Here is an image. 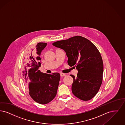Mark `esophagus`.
Segmentation results:
<instances>
[{"instance_id": "esophagus-1", "label": "esophagus", "mask_w": 125, "mask_h": 125, "mask_svg": "<svg viewBox=\"0 0 125 125\" xmlns=\"http://www.w3.org/2000/svg\"><path fill=\"white\" fill-rule=\"evenodd\" d=\"M60 76H66V75L64 73H60Z\"/></svg>"}]
</instances>
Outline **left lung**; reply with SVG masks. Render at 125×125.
<instances>
[{
    "mask_svg": "<svg viewBox=\"0 0 125 125\" xmlns=\"http://www.w3.org/2000/svg\"><path fill=\"white\" fill-rule=\"evenodd\" d=\"M52 44L65 51L68 64L76 66L78 71L76 77L71 75L73 78V94L83 101L91 99L98 93L103 80V62L97 48L89 40L80 36Z\"/></svg>",
    "mask_w": 125,
    "mask_h": 125,
    "instance_id": "1",
    "label": "left lung"
}]
</instances>
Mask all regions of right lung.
<instances>
[{
	"label": "right lung",
	"mask_w": 125,
	"mask_h": 125,
	"mask_svg": "<svg viewBox=\"0 0 125 125\" xmlns=\"http://www.w3.org/2000/svg\"><path fill=\"white\" fill-rule=\"evenodd\" d=\"M47 43L39 42L34 52L26 55L23 65V76L30 97L38 103L46 104L55 97L60 81L58 73L48 74L39 70L41 54Z\"/></svg>",
	"instance_id": "add662e5"
}]
</instances>
